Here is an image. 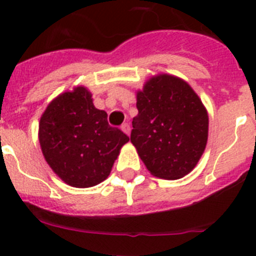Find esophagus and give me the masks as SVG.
<instances>
[{"mask_svg":"<svg viewBox=\"0 0 256 256\" xmlns=\"http://www.w3.org/2000/svg\"><path fill=\"white\" fill-rule=\"evenodd\" d=\"M122 130H123V132L126 133V134L130 136V124L124 123L123 126H122Z\"/></svg>","mask_w":256,"mask_h":256,"instance_id":"obj_1","label":"esophagus"}]
</instances>
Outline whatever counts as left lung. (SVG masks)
<instances>
[{"mask_svg": "<svg viewBox=\"0 0 256 256\" xmlns=\"http://www.w3.org/2000/svg\"><path fill=\"white\" fill-rule=\"evenodd\" d=\"M130 142L155 177L180 180L195 168L208 142L209 118L188 83L169 74L137 92Z\"/></svg>", "mask_w": 256, "mask_h": 256, "instance_id": "obj_1", "label": "left lung"}]
</instances>
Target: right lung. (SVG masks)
<instances>
[{
  "label": "right lung",
  "mask_w": 256,
  "mask_h": 256,
  "mask_svg": "<svg viewBox=\"0 0 256 256\" xmlns=\"http://www.w3.org/2000/svg\"><path fill=\"white\" fill-rule=\"evenodd\" d=\"M40 144L47 164L72 187L87 188L108 178L130 137L110 126L84 87L50 102L40 120Z\"/></svg>",
  "instance_id": "1"
}]
</instances>
